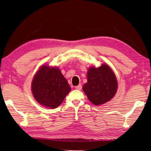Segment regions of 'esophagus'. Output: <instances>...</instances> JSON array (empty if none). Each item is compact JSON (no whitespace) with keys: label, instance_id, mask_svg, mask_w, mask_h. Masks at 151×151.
I'll list each match as a JSON object with an SVG mask.
<instances>
[{"label":"esophagus","instance_id":"1","mask_svg":"<svg viewBox=\"0 0 151 151\" xmlns=\"http://www.w3.org/2000/svg\"><path fill=\"white\" fill-rule=\"evenodd\" d=\"M75 88L76 89H77V90H81L82 89V85H78V86H75Z\"/></svg>","mask_w":151,"mask_h":151}]
</instances>
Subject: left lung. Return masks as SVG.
Returning <instances> with one entry per match:
<instances>
[{
    "instance_id": "8db88e82",
    "label": "left lung",
    "mask_w": 151,
    "mask_h": 151,
    "mask_svg": "<svg viewBox=\"0 0 151 151\" xmlns=\"http://www.w3.org/2000/svg\"><path fill=\"white\" fill-rule=\"evenodd\" d=\"M87 81L83 85V91L88 100L96 106L111 100L118 87L115 75L105 64L99 68L93 66L89 68Z\"/></svg>"
}]
</instances>
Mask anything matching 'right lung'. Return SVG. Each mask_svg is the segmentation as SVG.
Segmentation results:
<instances>
[{
    "label": "right lung",
    "instance_id": "obj_1",
    "mask_svg": "<svg viewBox=\"0 0 151 151\" xmlns=\"http://www.w3.org/2000/svg\"><path fill=\"white\" fill-rule=\"evenodd\" d=\"M71 90L59 68L43 65L33 78L32 92L38 103L51 109L57 108Z\"/></svg>",
    "mask_w": 151,
    "mask_h": 151
}]
</instances>
